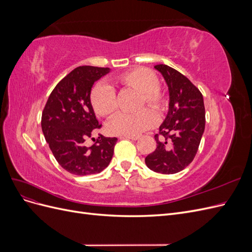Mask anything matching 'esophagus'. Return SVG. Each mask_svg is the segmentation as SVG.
I'll return each mask as SVG.
<instances>
[{"instance_id": "obj_1", "label": "esophagus", "mask_w": 252, "mask_h": 252, "mask_svg": "<svg viewBox=\"0 0 252 252\" xmlns=\"http://www.w3.org/2000/svg\"><path fill=\"white\" fill-rule=\"evenodd\" d=\"M120 139H130L132 141H136L140 139V135H121Z\"/></svg>"}]
</instances>
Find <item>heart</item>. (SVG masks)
Instances as JSON below:
<instances>
[{
  "mask_svg": "<svg viewBox=\"0 0 252 252\" xmlns=\"http://www.w3.org/2000/svg\"><path fill=\"white\" fill-rule=\"evenodd\" d=\"M119 85L138 91L141 94L139 107L145 105L157 112H163L168 100L159 89V79L150 69L138 67L116 78ZM90 103L94 112L101 117H110L117 111L118 102L114 89L105 83H97L91 88ZM158 118L150 109H142L134 114H118L107 124V131L113 135H136L156 126Z\"/></svg>",
  "mask_w": 252,
  "mask_h": 252,
  "instance_id": "obj_1",
  "label": "heart"
}]
</instances>
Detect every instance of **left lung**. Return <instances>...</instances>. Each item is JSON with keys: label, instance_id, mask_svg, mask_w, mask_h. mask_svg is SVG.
I'll return each mask as SVG.
<instances>
[{"label": "left lung", "instance_id": "1", "mask_svg": "<svg viewBox=\"0 0 252 252\" xmlns=\"http://www.w3.org/2000/svg\"><path fill=\"white\" fill-rule=\"evenodd\" d=\"M168 86L169 109L155 135L157 148L145 158L149 169L163 174H173L185 169L193 161L205 129V107L201 91L173 68L155 66Z\"/></svg>", "mask_w": 252, "mask_h": 252}]
</instances>
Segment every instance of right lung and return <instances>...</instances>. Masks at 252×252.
<instances>
[{"label":"right lung","mask_w":252,"mask_h":252,"mask_svg":"<svg viewBox=\"0 0 252 252\" xmlns=\"http://www.w3.org/2000/svg\"><path fill=\"white\" fill-rule=\"evenodd\" d=\"M109 71L103 67H77L58 83L44 107L41 124L45 139L58 163L72 174L98 173L112 158L117 138L98 134L93 146L85 144L102 127L90 103V91Z\"/></svg>","instance_id":"1"}]
</instances>
